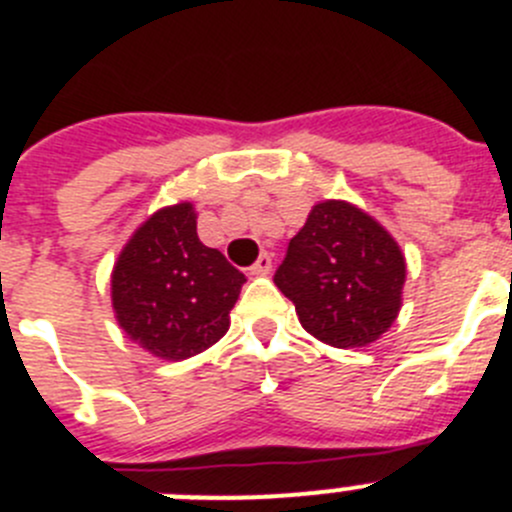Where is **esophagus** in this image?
<instances>
[{"mask_svg":"<svg viewBox=\"0 0 512 512\" xmlns=\"http://www.w3.org/2000/svg\"><path fill=\"white\" fill-rule=\"evenodd\" d=\"M270 270H272V257L267 255V252H262V255L257 257L255 265L250 267L252 275H267V272H270Z\"/></svg>","mask_w":512,"mask_h":512,"instance_id":"1","label":"esophagus"}]
</instances>
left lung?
I'll return each instance as SVG.
<instances>
[{
    "label": "left lung",
    "instance_id": "left-lung-1",
    "mask_svg": "<svg viewBox=\"0 0 512 512\" xmlns=\"http://www.w3.org/2000/svg\"><path fill=\"white\" fill-rule=\"evenodd\" d=\"M407 262L396 240L348 202L315 204L288 245L275 285L293 300L310 336L361 348L391 328L401 308Z\"/></svg>",
    "mask_w": 512,
    "mask_h": 512
}]
</instances>
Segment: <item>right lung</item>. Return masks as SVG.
Segmentation results:
<instances>
[{
  "label": "right lung",
  "mask_w": 512,
  "mask_h": 512,
  "mask_svg": "<svg viewBox=\"0 0 512 512\" xmlns=\"http://www.w3.org/2000/svg\"><path fill=\"white\" fill-rule=\"evenodd\" d=\"M245 275L202 245L189 202L164 207L133 232L111 275L118 326L166 361H184L229 331Z\"/></svg>",
  "instance_id": "add662e5"
}]
</instances>
